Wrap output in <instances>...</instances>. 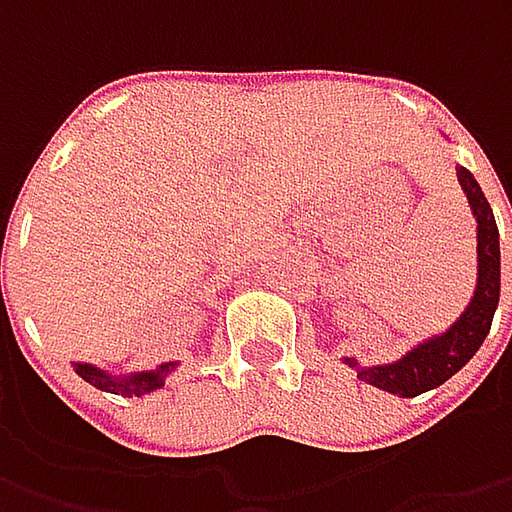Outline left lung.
Returning <instances> with one entry per match:
<instances>
[{
  "mask_svg": "<svg viewBox=\"0 0 512 512\" xmlns=\"http://www.w3.org/2000/svg\"><path fill=\"white\" fill-rule=\"evenodd\" d=\"M456 173H459L462 190L470 199L473 216L479 222V279H476V293H473L467 310L450 330L413 347L399 362L359 367L353 359H344L350 367H356V376L362 382L387 390V393H396V396H419V393H427V390L447 382L453 373H459L487 339L490 325H493V313L499 305V287H502L499 227H496L493 210L487 205L482 187L473 179V173L464 168H456Z\"/></svg>",
  "mask_w": 512,
  "mask_h": 512,
  "instance_id": "obj_1",
  "label": "left lung"
}]
</instances>
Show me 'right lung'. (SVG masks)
<instances>
[{
    "label": "right lung",
    "instance_id": "obj_1",
    "mask_svg": "<svg viewBox=\"0 0 512 512\" xmlns=\"http://www.w3.org/2000/svg\"><path fill=\"white\" fill-rule=\"evenodd\" d=\"M73 370L90 382L93 387H99V390H108V393H122V396H145V393H153V390H159L165 379H168L170 370H176V362H165L159 364L156 370H145V373H130L125 379H113L108 376L105 370H99V367H93V364H73Z\"/></svg>",
    "mask_w": 512,
    "mask_h": 512
}]
</instances>
